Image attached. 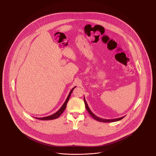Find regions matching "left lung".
I'll return each mask as SVG.
<instances>
[{
	"instance_id": "left-lung-1",
	"label": "left lung",
	"mask_w": 156,
	"mask_h": 156,
	"mask_svg": "<svg viewBox=\"0 0 156 156\" xmlns=\"http://www.w3.org/2000/svg\"><path fill=\"white\" fill-rule=\"evenodd\" d=\"M83 100H84V102H85V104L86 109H87V110L88 111V112H89L90 115V116H91L94 119L97 120L99 121V122H105V123H106H106H107V122H108H108H114L119 121L120 120L123 119L124 117H125V116H123V117H121V118H117V119H103V118H99V117L97 116H96L94 113H92V112L90 110L89 106H88V104H87V102H86V100H85V97H83Z\"/></svg>"
}]
</instances>
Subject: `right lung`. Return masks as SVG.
I'll return each instance as SVG.
<instances>
[{
    "label": "right lung",
    "mask_w": 156,
    "mask_h": 156,
    "mask_svg": "<svg viewBox=\"0 0 156 156\" xmlns=\"http://www.w3.org/2000/svg\"><path fill=\"white\" fill-rule=\"evenodd\" d=\"M75 87H74L73 89L71 90V91H70L69 94H68V97H67V98L66 99L65 102L62 105V106L61 107V108L59 109L58 111L57 112H55V113L52 114L51 115L48 116L43 117V118H36L37 119H39V120H53V119H57V118H59V116H60V115L63 113V112L64 111V110L66 109V107H67V103H68V101H69V98H70V96H71V94H72L73 90H74V89Z\"/></svg>",
    "instance_id": "obj_1"
}]
</instances>
